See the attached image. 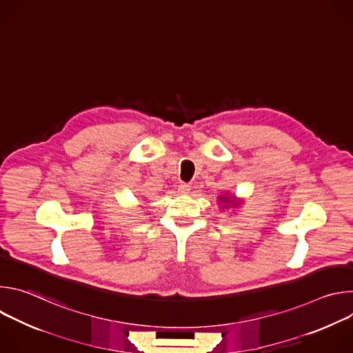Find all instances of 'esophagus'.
<instances>
[{
	"mask_svg": "<svg viewBox=\"0 0 353 353\" xmlns=\"http://www.w3.org/2000/svg\"><path fill=\"white\" fill-rule=\"evenodd\" d=\"M190 185L188 184H185V183H183V184H180L179 185V192H181V194H187V192H190Z\"/></svg>",
	"mask_w": 353,
	"mask_h": 353,
	"instance_id": "1",
	"label": "esophagus"
}]
</instances>
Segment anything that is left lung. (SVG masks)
Returning a JSON list of instances; mask_svg holds the SVG:
<instances>
[{
	"label": "left lung",
	"instance_id": "8db88e82",
	"mask_svg": "<svg viewBox=\"0 0 353 353\" xmlns=\"http://www.w3.org/2000/svg\"><path fill=\"white\" fill-rule=\"evenodd\" d=\"M218 201H219V205H222V208H236V207L241 205V203H243L241 199H236L234 195L226 196L225 194L219 195Z\"/></svg>",
	"mask_w": 353,
	"mask_h": 353
}]
</instances>
